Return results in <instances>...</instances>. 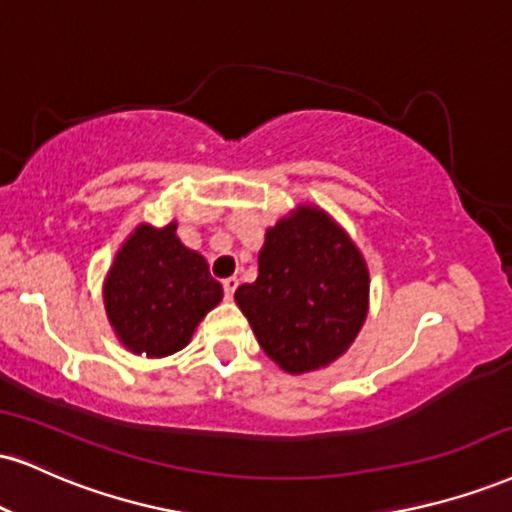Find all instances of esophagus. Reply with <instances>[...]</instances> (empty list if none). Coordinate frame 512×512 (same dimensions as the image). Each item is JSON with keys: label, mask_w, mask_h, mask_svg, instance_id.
<instances>
[{"label": "esophagus", "mask_w": 512, "mask_h": 512, "mask_svg": "<svg viewBox=\"0 0 512 512\" xmlns=\"http://www.w3.org/2000/svg\"><path fill=\"white\" fill-rule=\"evenodd\" d=\"M221 286H224V295L226 298H233V293H236V288H238V279L236 276H229V279H224L221 281Z\"/></svg>", "instance_id": "1"}]
</instances>
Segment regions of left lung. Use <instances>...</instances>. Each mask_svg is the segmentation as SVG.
Listing matches in <instances>:
<instances>
[{"instance_id":"left-lung-1","label":"left lung","mask_w":512,"mask_h":512,"mask_svg":"<svg viewBox=\"0 0 512 512\" xmlns=\"http://www.w3.org/2000/svg\"><path fill=\"white\" fill-rule=\"evenodd\" d=\"M369 274L360 250L317 207L267 231L260 274L236 291L257 341L291 374L322 369L355 341L367 317Z\"/></svg>"}]
</instances>
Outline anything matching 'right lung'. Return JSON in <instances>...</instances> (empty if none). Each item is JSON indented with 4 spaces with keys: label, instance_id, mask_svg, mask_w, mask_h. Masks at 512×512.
<instances>
[{
    "label": "right lung",
    "instance_id": "obj_1",
    "mask_svg": "<svg viewBox=\"0 0 512 512\" xmlns=\"http://www.w3.org/2000/svg\"><path fill=\"white\" fill-rule=\"evenodd\" d=\"M221 295L205 257L176 238V224L138 226L104 281V307L116 336L131 353L147 357L186 348Z\"/></svg>",
    "mask_w": 512,
    "mask_h": 512
}]
</instances>
